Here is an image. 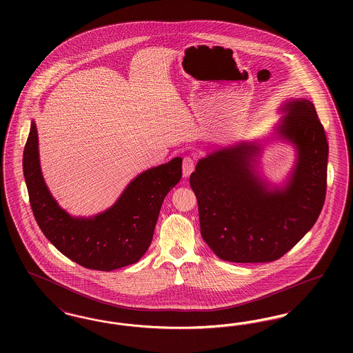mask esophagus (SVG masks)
I'll list each match as a JSON object with an SVG mask.
<instances>
[{
  "label": "esophagus",
  "mask_w": 353,
  "mask_h": 353,
  "mask_svg": "<svg viewBox=\"0 0 353 353\" xmlns=\"http://www.w3.org/2000/svg\"><path fill=\"white\" fill-rule=\"evenodd\" d=\"M192 168H193L192 161L189 159H184V161H183V176L186 177L192 172Z\"/></svg>",
  "instance_id": "34e87169"
}]
</instances>
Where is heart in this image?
<instances>
[{
    "label": "heart",
    "instance_id": "obj_1",
    "mask_svg": "<svg viewBox=\"0 0 353 353\" xmlns=\"http://www.w3.org/2000/svg\"><path fill=\"white\" fill-rule=\"evenodd\" d=\"M144 131H145L147 134H157V132H159V128H157V127H151V125H147V127L144 128Z\"/></svg>",
    "mask_w": 353,
    "mask_h": 353
}]
</instances>
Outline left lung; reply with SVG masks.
<instances>
[{"label": "left lung", "mask_w": 353, "mask_h": 353, "mask_svg": "<svg viewBox=\"0 0 353 353\" xmlns=\"http://www.w3.org/2000/svg\"><path fill=\"white\" fill-rule=\"evenodd\" d=\"M180 157L147 169L127 185L118 201L92 217H72L43 180L38 132L32 121L23 150V176L34 219L51 243L78 265L111 271L137 262L151 245L161 203L181 180Z\"/></svg>", "instance_id": "left-lung-1"}]
</instances>
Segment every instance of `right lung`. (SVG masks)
Instances as JSON below:
<instances>
[{
    "label": "right lung",
    "instance_id": "right-lung-1",
    "mask_svg": "<svg viewBox=\"0 0 353 353\" xmlns=\"http://www.w3.org/2000/svg\"><path fill=\"white\" fill-rule=\"evenodd\" d=\"M278 134L298 151L283 188L263 184L252 163L259 145L241 144L201 159L189 183L203 241L221 259L272 262L290 252L315 223L325 200L328 143L314 104L288 101Z\"/></svg>",
    "mask_w": 353,
    "mask_h": 353
}]
</instances>
